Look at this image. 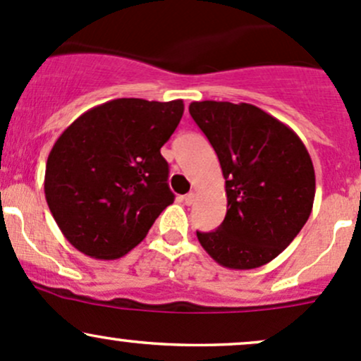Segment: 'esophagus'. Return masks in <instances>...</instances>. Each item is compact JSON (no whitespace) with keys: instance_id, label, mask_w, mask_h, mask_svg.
<instances>
[{"instance_id":"34e87169","label":"esophagus","mask_w":361,"mask_h":361,"mask_svg":"<svg viewBox=\"0 0 361 361\" xmlns=\"http://www.w3.org/2000/svg\"><path fill=\"white\" fill-rule=\"evenodd\" d=\"M196 201V195L195 192H189V195L184 196V203L185 204H192Z\"/></svg>"}]
</instances>
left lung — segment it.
I'll return each instance as SVG.
<instances>
[{"label":"left lung","instance_id":"1","mask_svg":"<svg viewBox=\"0 0 361 361\" xmlns=\"http://www.w3.org/2000/svg\"><path fill=\"white\" fill-rule=\"evenodd\" d=\"M189 114L219 157L227 213L196 232L210 257L232 270L272 262L293 243L315 200V170L293 129L255 104L195 102Z\"/></svg>","mask_w":361,"mask_h":361}]
</instances>
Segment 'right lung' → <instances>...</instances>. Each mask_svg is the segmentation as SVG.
<instances>
[{"mask_svg": "<svg viewBox=\"0 0 361 361\" xmlns=\"http://www.w3.org/2000/svg\"><path fill=\"white\" fill-rule=\"evenodd\" d=\"M182 114V99L120 98L87 110L56 139L44 195L75 250L98 259L123 257L173 203L160 149Z\"/></svg>", "mask_w": 361, "mask_h": 361, "instance_id": "add662e5", "label": "right lung"}]
</instances>
